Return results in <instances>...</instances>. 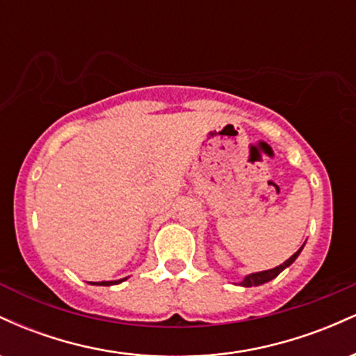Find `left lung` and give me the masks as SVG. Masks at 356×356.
<instances>
[{
	"label": "left lung",
	"mask_w": 356,
	"mask_h": 356,
	"mask_svg": "<svg viewBox=\"0 0 356 356\" xmlns=\"http://www.w3.org/2000/svg\"><path fill=\"white\" fill-rule=\"evenodd\" d=\"M303 248H305V244H303V246H301L300 249H298V251H296L295 254H293L291 257H289V259H286L283 264H280V266H276V268H273V269H266V271L251 273V275H246V276L243 277V281H241L239 284L244 286V288H251V286H261V284L268 283V281L275 280V277H276L277 275H280L281 271H284L286 268L291 266V264L295 263L296 257L300 256L301 251H303Z\"/></svg>",
	"instance_id": "1"
}]
</instances>
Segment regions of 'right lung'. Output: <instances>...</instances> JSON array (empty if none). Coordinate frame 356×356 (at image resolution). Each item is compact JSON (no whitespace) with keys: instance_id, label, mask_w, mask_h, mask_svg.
<instances>
[{"instance_id":"add662e5","label":"right lung","mask_w":356,"mask_h":356,"mask_svg":"<svg viewBox=\"0 0 356 356\" xmlns=\"http://www.w3.org/2000/svg\"><path fill=\"white\" fill-rule=\"evenodd\" d=\"M127 277H124V280H117V281H102V283H90V284H97V286H112V284H118L122 283V281H125Z\"/></svg>"}]
</instances>
